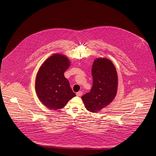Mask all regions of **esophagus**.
<instances>
[{"instance_id":"1","label":"esophagus","mask_w":156,"mask_h":156,"mask_svg":"<svg viewBox=\"0 0 156 156\" xmlns=\"http://www.w3.org/2000/svg\"><path fill=\"white\" fill-rule=\"evenodd\" d=\"M82 94V91H79V92H76V96H78V97H80V96H81Z\"/></svg>"}]
</instances>
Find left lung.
Wrapping results in <instances>:
<instances>
[{"instance_id": "obj_1", "label": "left lung", "mask_w": 156, "mask_h": 156, "mask_svg": "<svg viewBox=\"0 0 156 156\" xmlns=\"http://www.w3.org/2000/svg\"><path fill=\"white\" fill-rule=\"evenodd\" d=\"M93 85L90 91L82 97L86 109L95 113L105 108L117 94L118 74L111 60L98 58L92 68Z\"/></svg>"}]
</instances>
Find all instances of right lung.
<instances>
[{
  "label": "right lung",
  "instance_id": "obj_1",
  "mask_svg": "<svg viewBox=\"0 0 156 156\" xmlns=\"http://www.w3.org/2000/svg\"><path fill=\"white\" fill-rule=\"evenodd\" d=\"M69 66L66 55L54 54L45 61L37 73L35 85L37 97L49 109H61L76 96L64 75Z\"/></svg>",
  "mask_w": 156,
  "mask_h": 156
}]
</instances>
